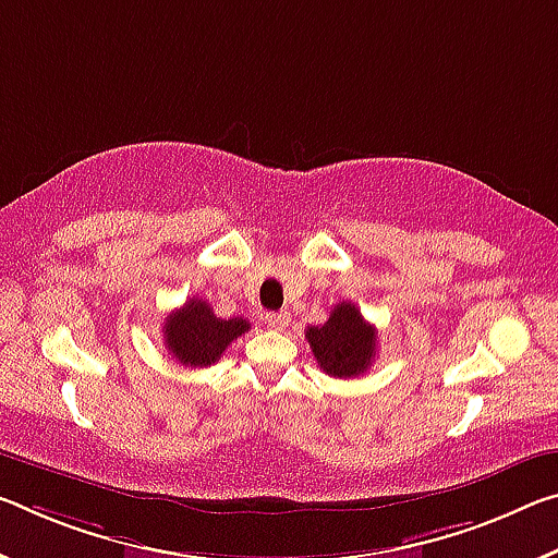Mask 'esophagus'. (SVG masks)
Here are the masks:
<instances>
[{"mask_svg":"<svg viewBox=\"0 0 558 558\" xmlns=\"http://www.w3.org/2000/svg\"><path fill=\"white\" fill-rule=\"evenodd\" d=\"M288 320H290L288 313H270V315H265V323H268L270 330H282V327L288 325Z\"/></svg>","mask_w":558,"mask_h":558,"instance_id":"obj_1","label":"esophagus"}]
</instances>
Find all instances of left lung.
<instances>
[{
    "instance_id": "obj_1",
    "label": "left lung",
    "mask_w": 558,
    "mask_h": 558,
    "mask_svg": "<svg viewBox=\"0 0 558 558\" xmlns=\"http://www.w3.org/2000/svg\"><path fill=\"white\" fill-rule=\"evenodd\" d=\"M317 367L332 377H357L367 373L375 360L377 332L355 305L342 300L323 325H311L305 332Z\"/></svg>"
}]
</instances>
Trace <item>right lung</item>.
<instances>
[{
	"instance_id": "add662e5",
	"label": "right lung",
	"mask_w": 558,
	"mask_h": 558,
	"mask_svg": "<svg viewBox=\"0 0 558 558\" xmlns=\"http://www.w3.org/2000/svg\"><path fill=\"white\" fill-rule=\"evenodd\" d=\"M251 330V323L243 317H223L214 315L206 300L191 298L185 305L166 317L163 338L171 355L189 367H208L220 360L228 344Z\"/></svg>"
}]
</instances>
